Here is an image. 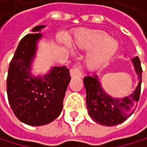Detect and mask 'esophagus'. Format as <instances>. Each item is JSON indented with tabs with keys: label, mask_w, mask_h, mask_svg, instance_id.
Masks as SVG:
<instances>
[{
	"label": "esophagus",
	"mask_w": 147,
	"mask_h": 147,
	"mask_svg": "<svg viewBox=\"0 0 147 147\" xmlns=\"http://www.w3.org/2000/svg\"><path fill=\"white\" fill-rule=\"evenodd\" d=\"M70 74H71V76L74 77V76H79L81 77L82 76V73L80 71L79 69H77L76 67H73L70 70Z\"/></svg>",
	"instance_id": "1"
}]
</instances>
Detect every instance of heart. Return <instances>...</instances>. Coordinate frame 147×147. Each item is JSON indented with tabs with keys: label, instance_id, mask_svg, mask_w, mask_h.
Returning <instances> with one entry per match:
<instances>
[{
	"label": "heart",
	"instance_id": "obj_1",
	"mask_svg": "<svg viewBox=\"0 0 147 147\" xmlns=\"http://www.w3.org/2000/svg\"><path fill=\"white\" fill-rule=\"evenodd\" d=\"M71 45L79 50L89 51L86 57V65L91 70H96L106 65L116 54L118 42L108 36L101 30H80L71 41Z\"/></svg>",
	"mask_w": 147,
	"mask_h": 147
}]
</instances>
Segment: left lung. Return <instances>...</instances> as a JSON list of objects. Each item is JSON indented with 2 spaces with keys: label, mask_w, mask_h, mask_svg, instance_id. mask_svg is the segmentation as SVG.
Wrapping results in <instances>:
<instances>
[{
  "label": "left lung",
  "mask_w": 147,
  "mask_h": 147,
  "mask_svg": "<svg viewBox=\"0 0 147 147\" xmlns=\"http://www.w3.org/2000/svg\"><path fill=\"white\" fill-rule=\"evenodd\" d=\"M136 73L139 76V84L132 94L123 99H113L107 95L99 82L98 76L88 75L83 79L86 88V102L88 112L91 118L99 124L114 126L124 122L131 116L140 100L141 89L142 68L138 57L133 59Z\"/></svg>",
  "instance_id": "left-lung-1"
}]
</instances>
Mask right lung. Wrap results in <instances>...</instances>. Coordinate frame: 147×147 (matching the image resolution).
Wrapping results in <instances>:
<instances>
[{"mask_svg": "<svg viewBox=\"0 0 147 147\" xmlns=\"http://www.w3.org/2000/svg\"><path fill=\"white\" fill-rule=\"evenodd\" d=\"M43 27L36 26L32 31ZM41 36V33H31L22 38L10 62L7 78V98L13 113L18 120L32 126L49 123L59 116L71 81L66 66L54 67L42 78L30 76L36 42Z\"/></svg>", "mask_w": 147, "mask_h": 147, "instance_id": "add662e5", "label": "right lung"}]
</instances>
